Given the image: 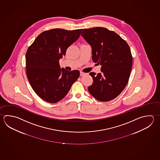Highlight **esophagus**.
Masks as SVG:
<instances>
[{
	"instance_id": "1",
	"label": "esophagus",
	"mask_w": 160,
	"mask_h": 160,
	"mask_svg": "<svg viewBox=\"0 0 160 160\" xmlns=\"http://www.w3.org/2000/svg\"><path fill=\"white\" fill-rule=\"evenodd\" d=\"M86 73L84 72H82V71H80V76H82L85 75Z\"/></svg>"
}]
</instances>
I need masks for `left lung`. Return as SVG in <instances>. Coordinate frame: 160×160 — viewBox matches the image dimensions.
<instances>
[{
	"label": "left lung",
	"mask_w": 160,
	"mask_h": 160,
	"mask_svg": "<svg viewBox=\"0 0 160 160\" xmlns=\"http://www.w3.org/2000/svg\"><path fill=\"white\" fill-rule=\"evenodd\" d=\"M82 36L92 48V59L101 65V73H89L93 79L88 91L97 100L108 102L126 87L132 68V56L126 41L103 27L84 29Z\"/></svg>",
	"instance_id": "left-lung-1"
}]
</instances>
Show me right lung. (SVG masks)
I'll return each mask as SVG.
<instances>
[{"label":"right lung","instance_id":"add662e5","mask_svg":"<svg viewBox=\"0 0 160 160\" xmlns=\"http://www.w3.org/2000/svg\"><path fill=\"white\" fill-rule=\"evenodd\" d=\"M82 30L59 28L46 30L28 48L25 56L28 79L35 93L48 102L62 100L80 76L78 70L61 69L59 61L78 39Z\"/></svg>","mask_w":160,"mask_h":160}]
</instances>
